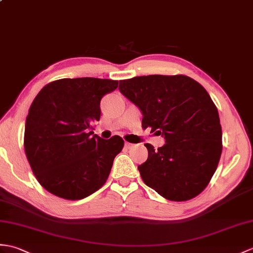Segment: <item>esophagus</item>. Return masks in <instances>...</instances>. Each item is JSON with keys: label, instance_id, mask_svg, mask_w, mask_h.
<instances>
[{"label": "esophagus", "instance_id": "1", "mask_svg": "<svg viewBox=\"0 0 253 253\" xmlns=\"http://www.w3.org/2000/svg\"><path fill=\"white\" fill-rule=\"evenodd\" d=\"M134 144H132V143H129V142H125V146L127 149H131L132 146H133Z\"/></svg>", "mask_w": 253, "mask_h": 253}]
</instances>
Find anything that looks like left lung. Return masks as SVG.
I'll return each instance as SVG.
<instances>
[{
  "instance_id": "8db88e82",
  "label": "left lung",
  "mask_w": 253,
  "mask_h": 253,
  "mask_svg": "<svg viewBox=\"0 0 253 253\" xmlns=\"http://www.w3.org/2000/svg\"><path fill=\"white\" fill-rule=\"evenodd\" d=\"M120 91L139 108L142 127L162 134L157 150L145 143L148 160L138 170L144 183L169 201L201 194L222 153L218 109L209 93L185 75H143L120 81Z\"/></svg>"
}]
</instances>
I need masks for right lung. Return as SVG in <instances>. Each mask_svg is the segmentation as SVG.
<instances>
[{"label": "right lung", "instance_id": "right-lung-1", "mask_svg": "<svg viewBox=\"0 0 253 253\" xmlns=\"http://www.w3.org/2000/svg\"><path fill=\"white\" fill-rule=\"evenodd\" d=\"M119 82L95 78L62 79L35 97L25 128V151L40 184L70 201L83 199L107 181L124 140L91 131L100 120V101Z\"/></svg>", "mask_w": 253, "mask_h": 253}]
</instances>
